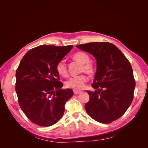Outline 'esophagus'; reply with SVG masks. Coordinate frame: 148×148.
<instances>
[{
	"mask_svg": "<svg viewBox=\"0 0 148 148\" xmlns=\"http://www.w3.org/2000/svg\"><path fill=\"white\" fill-rule=\"evenodd\" d=\"M73 92H74V94H75V95H78V94H79V93H81V92H82V91H77V90H74V91H73Z\"/></svg>",
	"mask_w": 148,
	"mask_h": 148,
	"instance_id": "1",
	"label": "esophagus"
}]
</instances>
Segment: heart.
<instances>
[{"label":"heart","instance_id":"b5f03b06","mask_svg":"<svg viewBox=\"0 0 148 148\" xmlns=\"http://www.w3.org/2000/svg\"><path fill=\"white\" fill-rule=\"evenodd\" d=\"M73 58L78 61L80 63L83 64L81 68L82 71H85L88 73L91 74L95 71V65L91 62L90 57L88 53L84 52H77L73 56ZM57 72L60 75L65 77L68 73L67 68L65 62L64 60L59 61L56 66ZM88 78L85 74H81L77 76H75L70 78L66 80L65 83L66 86L69 88L74 89H82L84 88L85 84L88 82Z\"/></svg>","mask_w":148,"mask_h":148}]
</instances>
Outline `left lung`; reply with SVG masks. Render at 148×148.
Segmentation results:
<instances>
[{"instance_id": "1", "label": "left lung", "mask_w": 148, "mask_h": 148, "mask_svg": "<svg viewBox=\"0 0 148 148\" xmlns=\"http://www.w3.org/2000/svg\"><path fill=\"white\" fill-rule=\"evenodd\" d=\"M96 58L97 70L84 108L90 117L109 123L125 114L134 97L135 80L129 60L114 44L94 42L77 46Z\"/></svg>"}]
</instances>
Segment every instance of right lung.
<instances>
[{
    "label": "right lung",
    "instance_id": "right-lung-1",
    "mask_svg": "<svg viewBox=\"0 0 148 148\" xmlns=\"http://www.w3.org/2000/svg\"><path fill=\"white\" fill-rule=\"evenodd\" d=\"M72 45H42L23 56L16 71L15 90L20 108L29 120L41 127L56 123L63 116L65 104L73 95L63 83L56 66Z\"/></svg>",
    "mask_w": 148,
    "mask_h": 148
}]
</instances>
